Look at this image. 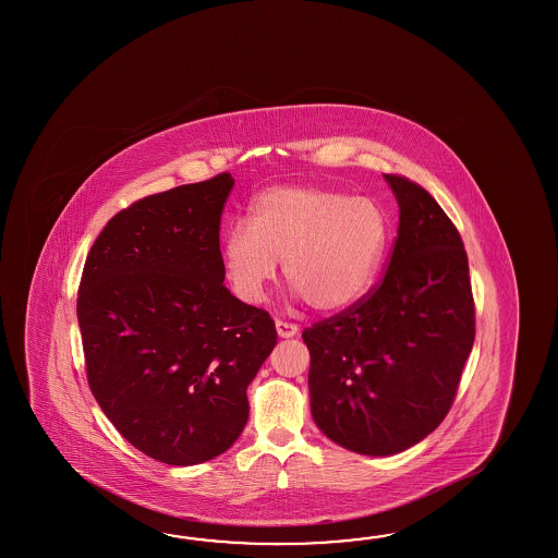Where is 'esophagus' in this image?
Instances as JSON below:
<instances>
[{"label":"esophagus","instance_id":"obj_1","mask_svg":"<svg viewBox=\"0 0 558 558\" xmlns=\"http://www.w3.org/2000/svg\"><path fill=\"white\" fill-rule=\"evenodd\" d=\"M275 327H277V335L281 339H291V337H295L296 332H299V327H296L295 323H287V320H277Z\"/></svg>","mask_w":558,"mask_h":558}]
</instances>
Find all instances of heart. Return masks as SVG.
<instances>
[{
  "label": "heart",
  "instance_id": "heart-1",
  "mask_svg": "<svg viewBox=\"0 0 558 558\" xmlns=\"http://www.w3.org/2000/svg\"><path fill=\"white\" fill-rule=\"evenodd\" d=\"M389 239L387 215L368 197L320 187L263 191L251 221L227 229L223 262L233 291L262 303L283 262L296 299L320 313L353 307L379 271Z\"/></svg>",
  "mask_w": 558,
  "mask_h": 558
}]
</instances>
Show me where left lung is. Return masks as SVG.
Here are the masks:
<instances>
[{
  "label": "left lung",
  "mask_w": 558,
  "mask_h": 558,
  "mask_svg": "<svg viewBox=\"0 0 558 558\" xmlns=\"http://www.w3.org/2000/svg\"><path fill=\"white\" fill-rule=\"evenodd\" d=\"M385 179L399 203L387 271L353 307L303 331L313 421L371 457L397 454L439 427L474 343L463 239L428 191Z\"/></svg>",
  "instance_id": "left-lung-1"
}]
</instances>
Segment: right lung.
Listing matches in <instances>:
<instances>
[{
	"label": "right lung",
	"mask_w": 558,
	"mask_h": 558,
	"mask_svg": "<svg viewBox=\"0 0 558 558\" xmlns=\"http://www.w3.org/2000/svg\"><path fill=\"white\" fill-rule=\"evenodd\" d=\"M231 173L149 195L111 217L77 293L87 383L113 427L155 461L226 452L247 387L277 343L267 311L223 284L219 226Z\"/></svg>",
	"instance_id": "right-lung-1"
}]
</instances>
